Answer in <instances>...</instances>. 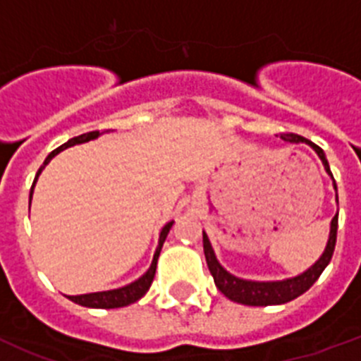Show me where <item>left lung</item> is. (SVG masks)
I'll return each mask as SVG.
<instances>
[{
	"instance_id": "left-lung-1",
	"label": "left lung",
	"mask_w": 361,
	"mask_h": 361,
	"mask_svg": "<svg viewBox=\"0 0 361 361\" xmlns=\"http://www.w3.org/2000/svg\"><path fill=\"white\" fill-rule=\"evenodd\" d=\"M281 138L284 142H291V144L310 145L318 154L320 161H322L326 173L333 178L326 154H324V151L318 145L306 140L304 136L293 135V133L282 135ZM333 187L334 192H336L334 178ZM336 203H338V192H336ZM336 230H338V212L334 214V217L331 219L329 239H327L326 248H324L322 255L318 257V261H314V264H311L306 271H302V274L295 275V277L282 279V281H250V279H241L230 274L228 269L223 268L221 262L217 261L216 252H214L212 245H210V239L207 235V232H203L204 259H207V264H209V269L214 277V282H216L217 290L225 295L226 298L237 302V304H245V306H279V304H286V302L300 297L302 293H306L311 286L317 282V279L322 275V271L329 264L331 257H333L334 245H336Z\"/></svg>"
}]
</instances>
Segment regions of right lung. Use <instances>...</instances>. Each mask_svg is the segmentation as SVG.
Returning <instances> with one entry per match:
<instances>
[{
  "instance_id": "add662e5",
  "label": "right lung",
  "mask_w": 361,
  "mask_h": 361,
  "mask_svg": "<svg viewBox=\"0 0 361 361\" xmlns=\"http://www.w3.org/2000/svg\"><path fill=\"white\" fill-rule=\"evenodd\" d=\"M104 133H109V131H104ZM100 135H102V133H99V131L84 133V135L75 136V138L68 140L66 144H63L61 147L55 149V151H51L50 154L47 157V160H44V164L39 167L37 174H35V180H34V183H32V188H30V203H32V194H34V187H35V183H37L39 174L43 173V169L50 164L51 158L57 157V154H59L61 151H64V149L73 147V145H77V144H86V142H90V140H95V138H99ZM173 225H174V221H169L167 225L160 230L157 252H154V255H152L151 266H149V269L145 271L144 275H142V277H138L136 281L129 282V284L122 286V288H115V290L95 291V293H86V295H71V297H68V298H70L71 302L79 304V306L95 307V310H115V307H124V306H129V304H133V302L140 300V298L147 293L149 288H151L152 279H154V274H157V262H158V257H160L161 246H164L165 237H167L169 230L173 228Z\"/></svg>"
}]
</instances>
